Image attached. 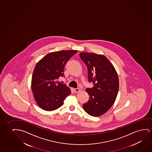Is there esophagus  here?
Wrapping results in <instances>:
<instances>
[{
  "mask_svg": "<svg viewBox=\"0 0 152 152\" xmlns=\"http://www.w3.org/2000/svg\"><path fill=\"white\" fill-rule=\"evenodd\" d=\"M74 91H75V92H76V93H78V92H79L81 91V90L79 89V88H75V89H74Z\"/></svg>",
  "mask_w": 152,
  "mask_h": 152,
  "instance_id": "1",
  "label": "esophagus"
}]
</instances>
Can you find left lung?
Listing matches in <instances>:
<instances>
[{
    "label": "left lung",
    "instance_id": "left-lung-1",
    "mask_svg": "<svg viewBox=\"0 0 152 152\" xmlns=\"http://www.w3.org/2000/svg\"><path fill=\"white\" fill-rule=\"evenodd\" d=\"M79 56L87 67L89 81L94 85L86 90L89 99L83 104V109L91 116H100L110 109L116 100L119 89L117 73L103 55L82 52Z\"/></svg>",
    "mask_w": 152,
    "mask_h": 152
}]
</instances>
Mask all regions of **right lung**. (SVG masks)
I'll list each match as a JSON object with an SVG mask.
<instances>
[{
  "instance_id": "obj_1",
  "label": "right lung",
  "mask_w": 152,
  "mask_h": 152,
  "mask_svg": "<svg viewBox=\"0 0 152 152\" xmlns=\"http://www.w3.org/2000/svg\"><path fill=\"white\" fill-rule=\"evenodd\" d=\"M77 52L61 50L51 52L36 65L31 78V90L36 102L42 110H56L62 106L65 98L71 94L70 88L58 79L64 76L65 65Z\"/></svg>"
}]
</instances>
